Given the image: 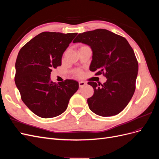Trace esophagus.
I'll return each instance as SVG.
<instances>
[{
	"label": "esophagus",
	"mask_w": 159,
	"mask_h": 159,
	"mask_svg": "<svg viewBox=\"0 0 159 159\" xmlns=\"http://www.w3.org/2000/svg\"><path fill=\"white\" fill-rule=\"evenodd\" d=\"M86 85V83L84 82V81H80V82H79V86H80V88L83 87V86H84V85Z\"/></svg>",
	"instance_id": "34e87169"
}]
</instances>
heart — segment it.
Here are the masks:
<instances>
[{
  "label": "heart",
  "instance_id": "heart-1",
  "mask_svg": "<svg viewBox=\"0 0 159 159\" xmlns=\"http://www.w3.org/2000/svg\"><path fill=\"white\" fill-rule=\"evenodd\" d=\"M78 74H80V72H79V73H78Z\"/></svg>",
  "mask_w": 159,
  "mask_h": 159
}]
</instances>
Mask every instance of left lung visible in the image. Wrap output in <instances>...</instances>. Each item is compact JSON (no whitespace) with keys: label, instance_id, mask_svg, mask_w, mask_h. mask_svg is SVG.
<instances>
[{"label":"left lung","instance_id":"left-lung-1","mask_svg":"<svg viewBox=\"0 0 159 159\" xmlns=\"http://www.w3.org/2000/svg\"><path fill=\"white\" fill-rule=\"evenodd\" d=\"M89 46L92 50L90 71L105 73L106 82L88 83L94 89L88 99L89 108L96 115L110 117L125 108L135 90L138 62L125 38L105 29L79 34L73 41Z\"/></svg>","mask_w":159,"mask_h":159}]
</instances>
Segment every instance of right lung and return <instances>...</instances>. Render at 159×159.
I'll return each mask as SVG.
<instances>
[{
	"label": "right lung",
	"instance_id": "right-lung-1",
	"mask_svg": "<svg viewBox=\"0 0 159 159\" xmlns=\"http://www.w3.org/2000/svg\"><path fill=\"white\" fill-rule=\"evenodd\" d=\"M77 33L44 32L33 38L19 51L15 64V84L22 102L42 118L63 113L79 88L73 80L57 84L51 81L53 68L61 65L64 52Z\"/></svg>",
	"mask_w": 159,
	"mask_h": 159
}]
</instances>
